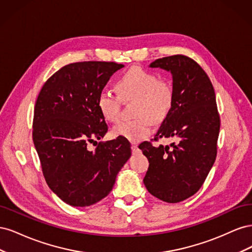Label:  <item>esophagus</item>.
I'll return each instance as SVG.
<instances>
[{"mask_svg": "<svg viewBox=\"0 0 252 252\" xmlns=\"http://www.w3.org/2000/svg\"><path fill=\"white\" fill-rule=\"evenodd\" d=\"M131 149H132V151L134 152V154H136V152L139 151V147H138V145H135V144H132V146H131Z\"/></svg>", "mask_w": 252, "mask_h": 252, "instance_id": "obj_1", "label": "esophagus"}]
</instances>
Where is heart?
I'll return each mask as SVG.
<instances>
[{
  "label": "heart",
  "instance_id": "heart-1",
  "mask_svg": "<svg viewBox=\"0 0 252 252\" xmlns=\"http://www.w3.org/2000/svg\"><path fill=\"white\" fill-rule=\"evenodd\" d=\"M119 95L104 88L97 96V108L103 118L116 123L121 117V99L135 98L132 121L121 122L114 126L112 134L133 143L148 138L155 122H161L169 113L173 103V88L169 82L140 67L126 71L117 82Z\"/></svg>",
  "mask_w": 252,
  "mask_h": 252
}]
</instances>
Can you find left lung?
<instances>
[{
	"label": "left lung",
	"mask_w": 252,
	"mask_h": 252,
	"mask_svg": "<svg viewBox=\"0 0 252 252\" xmlns=\"http://www.w3.org/2000/svg\"><path fill=\"white\" fill-rule=\"evenodd\" d=\"M149 67L170 71L173 88L171 109L154 140L173 138L177 144H140L149 161L143 182L158 199L179 203L197 192L215 164L220 125L216 94L203 68L186 56L158 59Z\"/></svg>",
	"instance_id": "8db88e82"
}]
</instances>
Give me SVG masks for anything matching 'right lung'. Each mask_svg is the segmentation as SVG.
<instances>
[{
	"label": "right lung",
	"mask_w": 252,
	"mask_h": 252,
	"mask_svg": "<svg viewBox=\"0 0 252 252\" xmlns=\"http://www.w3.org/2000/svg\"><path fill=\"white\" fill-rule=\"evenodd\" d=\"M124 65L78 62L61 68L44 84L36 98L32 139L47 185L61 200L86 207L107 196L131 156L128 140L90 143L108 130L97 96Z\"/></svg>",
	"instance_id": "obj_1"
}]
</instances>
